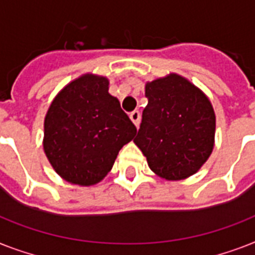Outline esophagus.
<instances>
[{
	"label": "esophagus",
	"mask_w": 255,
	"mask_h": 255,
	"mask_svg": "<svg viewBox=\"0 0 255 255\" xmlns=\"http://www.w3.org/2000/svg\"><path fill=\"white\" fill-rule=\"evenodd\" d=\"M129 118H131V120L133 122V124H135L136 127L139 126L140 123V118H141V115H140L139 111H133L131 112V115H129Z\"/></svg>",
	"instance_id": "esophagus-1"
}]
</instances>
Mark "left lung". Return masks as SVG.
Segmentation results:
<instances>
[{
  "instance_id": "1",
  "label": "left lung",
  "mask_w": 255,
  "mask_h": 255,
  "mask_svg": "<svg viewBox=\"0 0 255 255\" xmlns=\"http://www.w3.org/2000/svg\"><path fill=\"white\" fill-rule=\"evenodd\" d=\"M147 107L135 144L148 165L165 180L196 173L213 151L216 116L197 87L176 74L145 86Z\"/></svg>"
}]
</instances>
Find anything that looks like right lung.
I'll return each instance as SVG.
<instances>
[{
	"instance_id": "add662e5",
	"label": "right lung",
	"mask_w": 255,
	"mask_h": 255,
	"mask_svg": "<svg viewBox=\"0 0 255 255\" xmlns=\"http://www.w3.org/2000/svg\"><path fill=\"white\" fill-rule=\"evenodd\" d=\"M135 135V124L108 94L107 79L87 74L53 100L45 118L43 148L66 181L94 185L107 176L122 147Z\"/></svg>"
}]
</instances>
